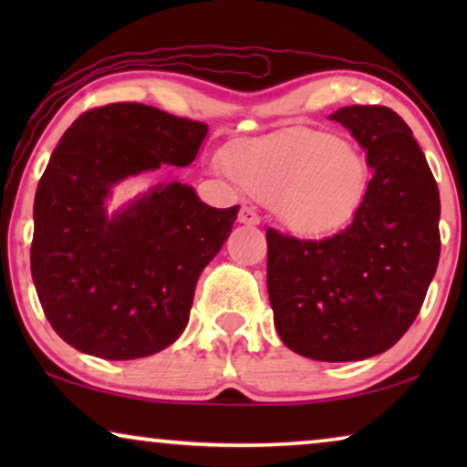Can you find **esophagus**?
Returning <instances> with one entry per match:
<instances>
[{
  "label": "esophagus",
  "instance_id": "1",
  "mask_svg": "<svg viewBox=\"0 0 467 467\" xmlns=\"http://www.w3.org/2000/svg\"><path fill=\"white\" fill-rule=\"evenodd\" d=\"M238 221H240V223H244V225H259V223H261V216H259L257 213H254L253 208L244 206V208L240 210Z\"/></svg>",
  "mask_w": 467,
  "mask_h": 467
}]
</instances>
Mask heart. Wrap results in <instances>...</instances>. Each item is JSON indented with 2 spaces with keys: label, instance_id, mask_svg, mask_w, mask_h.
<instances>
[{
  "label": "heart",
  "instance_id": "b5f03b06",
  "mask_svg": "<svg viewBox=\"0 0 467 467\" xmlns=\"http://www.w3.org/2000/svg\"><path fill=\"white\" fill-rule=\"evenodd\" d=\"M225 170L246 193L265 202L285 227L325 235L347 225L366 200L369 168L334 133L293 127L234 142Z\"/></svg>",
  "mask_w": 467,
  "mask_h": 467
}]
</instances>
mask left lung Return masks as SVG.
Instances as JSON below:
<instances>
[{"mask_svg": "<svg viewBox=\"0 0 467 467\" xmlns=\"http://www.w3.org/2000/svg\"><path fill=\"white\" fill-rule=\"evenodd\" d=\"M329 119L366 149L368 195L329 238L267 229V293L291 350L359 361L391 348L420 312L440 259V193L410 127L391 108L347 106Z\"/></svg>", "mask_w": 467, "mask_h": 467, "instance_id": "1", "label": "left lung"}]
</instances>
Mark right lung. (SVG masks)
<instances>
[{
    "instance_id": "add662e5",
    "label": "right lung",
    "mask_w": 467,
    "mask_h": 467,
    "mask_svg": "<svg viewBox=\"0 0 467 467\" xmlns=\"http://www.w3.org/2000/svg\"><path fill=\"white\" fill-rule=\"evenodd\" d=\"M208 133L200 120L119 101L82 112L37 182L31 276L48 323L82 353L140 359L187 327L195 285L238 219L181 182L112 219L104 200L127 176L184 168Z\"/></svg>"
}]
</instances>
